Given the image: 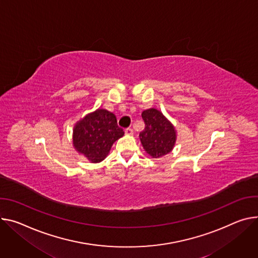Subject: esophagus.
Listing matches in <instances>:
<instances>
[{"label": "esophagus", "instance_id": "34e87169", "mask_svg": "<svg viewBox=\"0 0 258 258\" xmlns=\"http://www.w3.org/2000/svg\"><path fill=\"white\" fill-rule=\"evenodd\" d=\"M125 134L126 135H133L134 134V130L132 128V127H127V128H125Z\"/></svg>", "mask_w": 258, "mask_h": 258}]
</instances>
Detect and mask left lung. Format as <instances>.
<instances>
[{
	"mask_svg": "<svg viewBox=\"0 0 258 258\" xmlns=\"http://www.w3.org/2000/svg\"><path fill=\"white\" fill-rule=\"evenodd\" d=\"M145 128L140 133V140L145 151L154 158L168 154L174 147L176 133L174 126L156 109L143 111Z\"/></svg>",
	"mask_w": 258,
	"mask_h": 258,
	"instance_id": "obj_1",
	"label": "left lung"
}]
</instances>
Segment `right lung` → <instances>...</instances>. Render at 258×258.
Listing matches in <instances>:
<instances>
[{"label": "right lung", "instance_id": "add662e5", "mask_svg": "<svg viewBox=\"0 0 258 258\" xmlns=\"http://www.w3.org/2000/svg\"><path fill=\"white\" fill-rule=\"evenodd\" d=\"M124 135L116 116L104 109L87 115L74 127L73 144L78 152L92 162H100L109 153L113 143Z\"/></svg>", "mask_w": 258, "mask_h": 258}]
</instances>
